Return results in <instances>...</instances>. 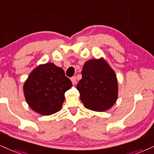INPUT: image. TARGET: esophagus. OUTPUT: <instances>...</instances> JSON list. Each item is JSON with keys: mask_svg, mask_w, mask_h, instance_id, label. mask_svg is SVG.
<instances>
[{"mask_svg": "<svg viewBox=\"0 0 154 154\" xmlns=\"http://www.w3.org/2000/svg\"><path fill=\"white\" fill-rule=\"evenodd\" d=\"M71 81L74 85L76 84V82H77V78H76V77H72L71 78Z\"/></svg>", "mask_w": 154, "mask_h": 154, "instance_id": "obj_1", "label": "esophagus"}]
</instances>
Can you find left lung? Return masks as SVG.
I'll return each instance as SVG.
<instances>
[{"mask_svg":"<svg viewBox=\"0 0 154 154\" xmlns=\"http://www.w3.org/2000/svg\"><path fill=\"white\" fill-rule=\"evenodd\" d=\"M77 89L80 100L89 110L103 112L118 99V81L114 70L104 59H90L85 63L82 79Z\"/></svg>","mask_w":154,"mask_h":154,"instance_id":"8db88e82","label":"left lung"}]
</instances>
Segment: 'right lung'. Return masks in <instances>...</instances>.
Returning a JSON list of instances; mask_svg holds the SVG:
<instances>
[{
  "mask_svg": "<svg viewBox=\"0 0 154 154\" xmlns=\"http://www.w3.org/2000/svg\"><path fill=\"white\" fill-rule=\"evenodd\" d=\"M72 85L62 68L53 63H47L31 72L23 85V92L33 110L43 116H50L61 110L64 93Z\"/></svg>",
  "mask_w": 154,
  "mask_h": 154,
  "instance_id": "1",
  "label": "right lung"
}]
</instances>
